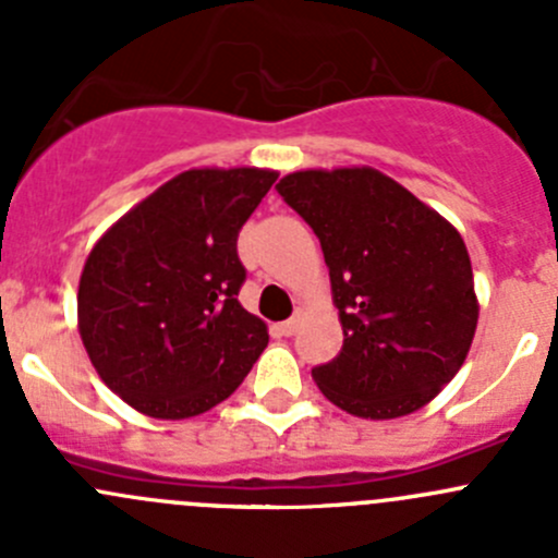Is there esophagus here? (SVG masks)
<instances>
[{
  "label": "esophagus",
  "mask_w": 558,
  "mask_h": 558,
  "mask_svg": "<svg viewBox=\"0 0 558 558\" xmlns=\"http://www.w3.org/2000/svg\"><path fill=\"white\" fill-rule=\"evenodd\" d=\"M300 315H294V318H289V320H283V324H280L278 326V329H280V335H286V337H289V335H294V331L296 329H300Z\"/></svg>",
  "instance_id": "1"
}]
</instances>
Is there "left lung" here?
I'll list each match as a JSON object with an SVG mask.
<instances>
[{"mask_svg": "<svg viewBox=\"0 0 558 558\" xmlns=\"http://www.w3.org/2000/svg\"><path fill=\"white\" fill-rule=\"evenodd\" d=\"M275 189L320 240L345 335L313 369L320 393L367 421L429 404L464 364L481 313L459 229L373 167L300 170Z\"/></svg>", "mask_w": 558, "mask_h": 558, "instance_id": "8db88e82", "label": "left lung"}]
</instances>
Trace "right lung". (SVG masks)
Instances as JSON below:
<instances>
[{
    "label": "right lung",
    "mask_w": 558,
    "mask_h": 558,
    "mask_svg": "<svg viewBox=\"0 0 558 558\" xmlns=\"http://www.w3.org/2000/svg\"><path fill=\"white\" fill-rule=\"evenodd\" d=\"M275 180L267 167H194L94 243L77 286V331L105 386L137 413H207L267 348V324L238 300V234Z\"/></svg>",
    "instance_id": "add662e5"
}]
</instances>
